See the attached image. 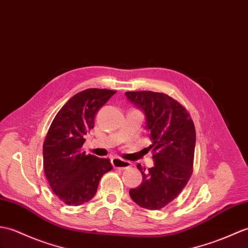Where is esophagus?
<instances>
[{"label": "esophagus", "mask_w": 248, "mask_h": 248, "mask_svg": "<svg viewBox=\"0 0 248 248\" xmlns=\"http://www.w3.org/2000/svg\"><path fill=\"white\" fill-rule=\"evenodd\" d=\"M112 165L115 169H120V170L128 169L132 166V164L130 162H128V160H124L120 157L112 158Z\"/></svg>", "instance_id": "obj_1"}]
</instances>
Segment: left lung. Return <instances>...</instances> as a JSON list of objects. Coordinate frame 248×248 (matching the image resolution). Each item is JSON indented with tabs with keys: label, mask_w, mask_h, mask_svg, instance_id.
Instances as JSON below:
<instances>
[{
	"label": "left lung",
	"mask_w": 248,
	"mask_h": 248,
	"mask_svg": "<svg viewBox=\"0 0 248 248\" xmlns=\"http://www.w3.org/2000/svg\"><path fill=\"white\" fill-rule=\"evenodd\" d=\"M125 96L146 115L150 131L154 166L142 182L131 189V199L142 208L158 210L172 202L186 186L193 171L195 128L193 120L182 103L171 96L152 91L125 92Z\"/></svg>",
	"instance_id": "left-lung-1"
}]
</instances>
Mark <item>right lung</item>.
Masks as SVG:
<instances>
[{
    "mask_svg": "<svg viewBox=\"0 0 248 248\" xmlns=\"http://www.w3.org/2000/svg\"><path fill=\"white\" fill-rule=\"evenodd\" d=\"M116 93L86 89L74 95L51 123L43 143L44 173L63 203L79 206L96 194L101 176L113 169L108 158L81 151L84 135L94 128L98 110Z\"/></svg>",
    "mask_w": 248,
    "mask_h": 248,
    "instance_id": "add662e5",
    "label": "right lung"
}]
</instances>
